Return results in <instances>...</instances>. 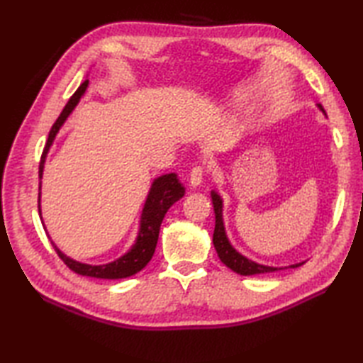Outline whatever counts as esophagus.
I'll use <instances>...</instances> for the list:
<instances>
[{
    "label": "esophagus",
    "instance_id": "esophagus-1",
    "mask_svg": "<svg viewBox=\"0 0 363 363\" xmlns=\"http://www.w3.org/2000/svg\"><path fill=\"white\" fill-rule=\"evenodd\" d=\"M203 177H204V169L201 167H195L194 169L190 172V177H189V182L191 187H199L203 182Z\"/></svg>",
    "mask_w": 363,
    "mask_h": 363
}]
</instances>
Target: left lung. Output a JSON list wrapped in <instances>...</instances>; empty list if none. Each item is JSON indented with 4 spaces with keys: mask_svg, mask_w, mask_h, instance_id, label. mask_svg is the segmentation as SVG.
<instances>
[{
    "mask_svg": "<svg viewBox=\"0 0 363 363\" xmlns=\"http://www.w3.org/2000/svg\"><path fill=\"white\" fill-rule=\"evenodd\" d=\"M317 107L323 113H325V109H323L321 104H318ZM211 198H212V206L215 212V229H213L212 242H213L215 250H217L220 260L228 268L233 269L234 273L240 276H252V274L273 273V272H277V269L296 268V267L304 265V262H298V264H291L289 267H269V265L259 264V262H254L252 259L243 256L242 252H238L234 246L230 245L226 234L225 221H223V198L220 196L217 190L211 191Z\"/></svg>",
    "mask_w": 363,
    "mask_h": 363,
    "instance_id": "1",
    "label": "left lung"
}]
</instances>
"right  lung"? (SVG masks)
<instances>
[{"mask_svg":"<svg viewBox=\"0 0 363 363\" xmlns=\"http://www.w3.org/2000/svg\"><path fill=\"white\" fill-rule=\"evenodd\" d=\"M89 87V79L84 81L78 90L74 91L73 96L68 99L65 104L64 111L60 112L59 118L54 123L50 134L48 140H46L45 150L40 159V165H38V177H40V182H38V213H40L42 220V206H40V196H42V177H43V169H45V162L46 156L51 150V146L56 140L60 128L65 125V121L70 117L72 112L76 109V106L79 104L81 98L86 95ZM186 195V189L182 187V184L177 179L174 173L162 174L157 176L156 179L151 182V187L148 190V195H146L145 204L142 207L140 213V221H138V233L133 246L123 254V256L117 257L112 262H107L103 265H91V264H84V262L74 260L70 256H67L65 252L57 248V245L50 240L54 246V250L59 254V257L65 262V265L72 269V272L78 273L81 276H89V277H98V279H123V277H129L135 273L140 272L148 262L151 260L154 250H156L157 238H159V230L162 220H164L165 213L168 212L169 207H172L176 201ZM43 223V221H42ZM43 228L46 230V226L43 223ZM48 234V230H46Z\"/></svg>","mask_w":363,"mask_h":363,"instance_id":"obj_1","label":"right lung"}]
</instances>
